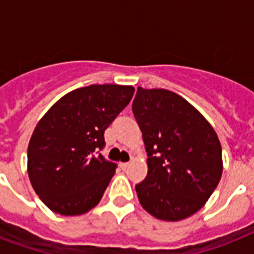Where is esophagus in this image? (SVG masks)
Wrapping results in <instances>:
<instances>
[{
    "label": "esophagus",
    "mask_w": 254,
    "mask_h": 254,
    "mask_svg": "<svg viewBox=\"0 0 254 254\" xmlns=\"http://www.w3.org/2000/svg\"><path fill=\"white\" fill-rule=\"evenodd\" d=\"M120 167L123 170H127V167H129V162H121L120 163Z\"/></svg>",
    "instance_id": "34e87169"
}]
</instances>
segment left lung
<instances>
[{
  "label": "left lung",
  "instance_id": "1",
  "mask_svg": "<svg viewBox=\"0 0 254 254\" xmlns=\"http://www.w3.org/2000/svg\"><path fill=\"white\" fill-rule=\"evenodd\" d=\"M133 115L142 131L147 175L135 185L143 209L178 221L205 204L223 173L216 131L191 104L167 89L138 87Z\"/></svg>",
  "mask_w": 254,
  "mask_h": 254
}]
</instances>
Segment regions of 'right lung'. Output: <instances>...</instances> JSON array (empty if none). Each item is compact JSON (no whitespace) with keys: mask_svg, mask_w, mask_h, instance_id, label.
I'll return each mask as SVG.
<instances>
[{"mask_svg":"<svg viewBox=\"0 0 254 254\" xmlns=\"http://www.w3.org/2000/svg\"><path fill=\"white\" fill-rule=\"evenodd\" d=\"M133 93L131 85L77 88L39 120L27 149V173L34 191L51 211L75 216L99 204L117 167L100 154L104 131Z\"/></svg>","mask_w":254,"mask_h":254,"instance_id":"add662e5","label":"right lung"}]
</instances>
